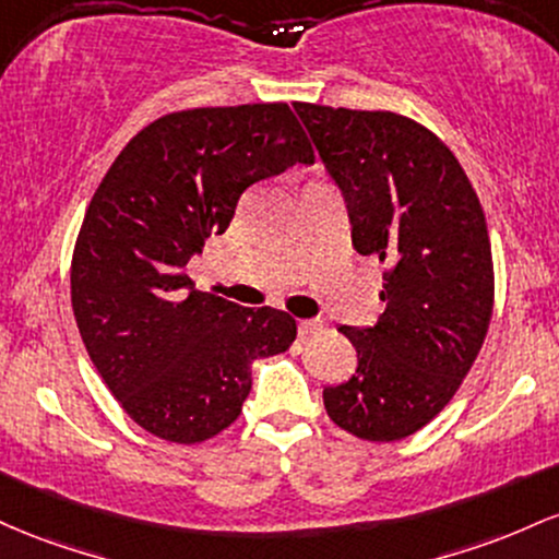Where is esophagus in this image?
Segmentation results:
<instances>
[{"label": "esophagus", "mask_w": 559, "mask_h": 559, "mask_svg": "<svg viewBox=\"0 0 559 559\" xmlns=\"http://www.w3.org/2000/svg\"><path fill=\"white\" fill-rule=\"evenodd\" d=\"M324 330L322 319H298V332L300 335H317V332Z\"/></svg>", "instance_id": "34e87169"}]
</instances>
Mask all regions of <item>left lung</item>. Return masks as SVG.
<instances>
[{"label": "left lung", "mask_w": 559, "mask_h": 559, "mask_svg": "<svg viewBox=\"0 0 559 559\" xmlns=\"http://www.w3.org/2000/svg\"><path fill=\"white\" fill-rule=\"evenodd\" d=\"M293 108L341 190L356 253L391 266L378 322L341 328L359 367L324 388V409L364 441H399L449 404L483 346L493 306L486 216L454 153L412 118Z\"/></svg>", "instance_id": "left-lung-1"}]
</instances>
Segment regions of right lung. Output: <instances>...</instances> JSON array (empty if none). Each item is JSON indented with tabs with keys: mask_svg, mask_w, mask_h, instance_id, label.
<instances>
[{
	"mask_svg": "<svg viewBox=\"0 0 559 559\" xmlns=\"http://www.w3.org/2000/svg\"><path fill=\"white\" fill-rule=\"evenodd\" d=\"M296 163L313 150L285 103L181 110L144 127L94 192L73 250V313L112 396L163 441L229 428L253 361L296 341L290 313L242 309L185 274L242 192Z\"/></svg>",
	"mask_w": 559,
	"mask_h": 559,
	"instance_id": "add662e5",
	"label": "right lung"
}]
</instances>
